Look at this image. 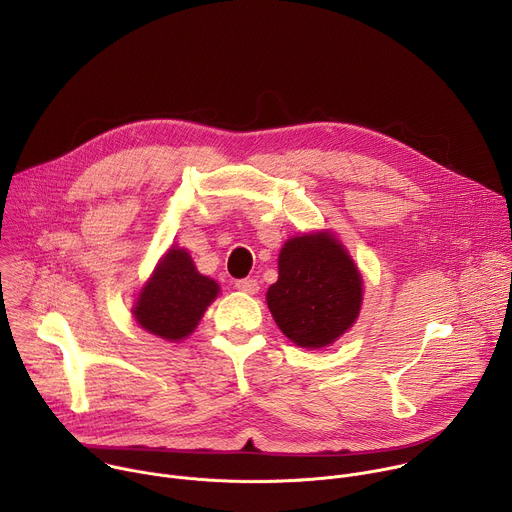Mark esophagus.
<instances>
[{
  "label": "esophagus",
  "instance_id": "esophagus-1",
  "mask_svg": "<svg viewBox=\"0 0 512 512\" xmlns=\"http://www.w3.org/2000/svg\"><path fill=\"white\" fill-rule=\"evenodd\" d=\"M235 287H237L239 291H243V294H257L259 283H257V279H253V277H245V279H237V281H235Z\"/></svg>",
  "mask_w": 512,
  "mask_h": 512
}]
</instances>
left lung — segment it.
Returning a JSON list of instances; mask_svg holds the SVG:
<instances>
[{"label":"left lung","mask_w":512,"mask_h":512,"mask_svg":"<svg viewBox=\"0 0 512 512\" xmlns=\"http://www.w3.org/2000/svg\"><path fill=\"white\" fill-rule=\"evenodd\" d=\"M362 279L342 245L326 233L289 239L267 306L281 332L304 348L332 344L356 320Z\"/></svg>","instance_id":"left-lung-1"}]
</instances>
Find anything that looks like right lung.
<instances>
[{
  "label": "right lung",
  "mask_w": 512,
  "mask_h": 512,
  "mask_svg": "<svg viewBox=\"0 0 512 512\" xmlns=\"http://www.w3.org/2000/svg\"><path fill=\"white\" fill-rule=\"evenodd\" d=\"M216 294V281L200 275L184 249H170L143 287L135 318L160 338L182 340L196 328Z\"/></svg>",
  "instance_id": "1"
}]
</instances>
